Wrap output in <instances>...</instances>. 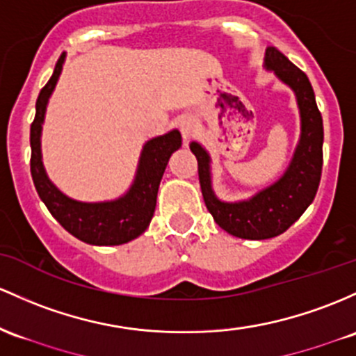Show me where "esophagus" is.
Returning a JSON list of instances; mask_svg holds the SVG:
<instances>
[{"label":"esophagus","mask_w":356,"mask_h":356,"mask_svg":"<svg viewBox=\"0 0 356 356\" xmlns=\"http://www.w3.org/2000/svg\"><path fill=\"white\" fill-rule=\"evenodd\" d=\"M181 131H182V136H184V140H189L193 138L194 135H196L197 131V121L193 118V116H184V118L181 120Z\"/></svg>","instance_id":"1"}]
</instances>
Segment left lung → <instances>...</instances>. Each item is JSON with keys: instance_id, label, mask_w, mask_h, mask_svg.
<instances>
[{"instance_id": "left-lung-1", "label": "left lung", "mask_w": 356, "mask_h": 356, "mask_svg": "<svg viewBox=\"0 0 356 356\" xmlns=\"http://www.w3.org/2000/svg\"><path fill=\"white\" fill-rule=\"evenodd\" d=\"M265 69L296 92L300 113V138L282 177L248 201H220L211 187L208 152L197 142L191 143L206 208L220 228L245 240H267L291 228L314 201L323 170V118L309 79L275 47L265 50Z\"/></svg>"}]
</instances>
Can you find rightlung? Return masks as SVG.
Instances as JSON below:
<instances>
[{"label":"right lung","instance_id":"1","mask_svg":"<svg viewBox=\"0 0 356 356\" xmlns=\"http://www.w3.org/2000/svg\"><path fill=\"white\" fill-rule=\"evenodd\" d=\"M64 58L65 54L58 57L52 77L42 88L35 104L37 111L30 127V147H32L30 170H32L35 189L50 214L70 235L79 238L84 243L99 245V247L128 243L142 235L150 225L163 170L170 155L182 145L181 134L179 130H172L169 134L148 140L142 150L134 184L124 196L106 202H81L62 194L45 174L42 163L40 134L47 103L60 76Z\"/></svg>","mask_w":356,"mask_h":356}]
</instances>
